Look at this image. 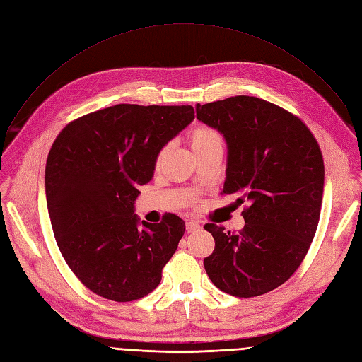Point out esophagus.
Listing matches in <instances>:
<instances>
[{"label":"esophagus","instance_id":"1","mask_svg":"<svg viewBox=\"0 0 362 362\" xmlns=\"http://www.w3.org/2000/svg\"><path fill=\"white\" fill-rule=\"evenodd\" d=\"M185 229H187V232H196L201 229V224H199L196 220H189L185 223Z\"/></svg>","mask_w":362,"mask_h":362}]
</instances>
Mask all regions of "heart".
I'll return each mask as SVG.
<instances>
[{
    "label": "heart",
    "instance_id": "obj_1",
    "mask_svg": "<svg viewBox=\"0 0 362 362\" xmlns=\"http://www.w3.org/2000/svg\"><path fill=\"white\" fill-rule=\"evenodd\" d=\"M189 142H190L193 153H196V151H201V149H205L208 146L223 145V138L216 129H211L208 126H196L189 133ZM165 153H166V148L160 149L157 157H156V165H158L160 161L163 160Z\"/></svg>",
    "mask_w": 362,
    "mask_h": 362
}]
</instances>
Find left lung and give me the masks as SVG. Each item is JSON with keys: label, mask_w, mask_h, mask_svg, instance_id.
<instances>
[{"label": "left lung", "mask_w": 362, "mask_h": 362, "mask_svg": "<svg viewBox=\"0 0 362 362\" xmlns=\"http://www.w3.org/2000/svg\"><path fill=\"white\" fill-rule=\"evenodd\" d=\"M196 117L226 139L223 193L248 202L238 233L204 226L216 241L205 271L229 295H264L292 277L315 238L325 180L319 144L300 118L257 97L197 103Z\"/></svg>", "instance_id": "left-lung-1"}]
</instances>
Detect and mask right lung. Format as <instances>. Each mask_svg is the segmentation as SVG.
Wrapping results in <instances>:
<instances>
[{
  "instance_id": "1",
  "label": "right lung",
  "mask_w": 362,
  "mask_h": 362,
  "mask_svg": "<svg viewBox=\"0 0 362 362\" xmlns=\"http://www.w3.org/2000/svg\"><path fill=\"white\" fill-rule=\"evenodd\" d=\"M193 119L190 105L122 103L74 119L57 136L45 170L47 211L62 257L91 292L129 303L158 286L185 224L175 214L139 223L134 201L160 149Z\"/></svg>"
}]
</instances>
